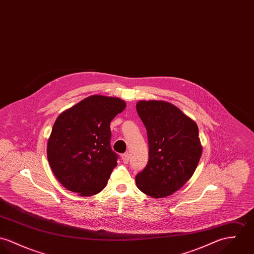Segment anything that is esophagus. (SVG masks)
<instances>
[{"mask_svg":"<svg viewBox=\"0 0 254 254\" xmlns=\"http://www.w3.org/2000/svg\"><path fill=\"white\" fill-rule=\"evenodd\" d=\"M122 160L124 162V164H127L128 163V160H129V155L128 153H125L122 155Z\"/></svg>","mask_w":254,"mask_h":254,"instance_id":"esophagus-1","label":"esophagus"}]
</instances>
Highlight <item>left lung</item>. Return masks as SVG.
Listing matches in <instances>:
<instances>
[{
    "mask_svg": "<svg viewBox=\"0 0 254 254\" xmlns=\"http://www.w3.org/2000/svg\"><path fill=\"white\" fill-rule=\"evenodd\" d=\"M136 110L149 144V161L136 175V185L150 197H168L179 190L197 169L202 152L197 124L163 100H141Z\"/></svg>",
    "mask_w": 254,
    "mask_h": 254,
    "instance_id": "left-lung-1",
    "label": "left lung"
}]
</instances>
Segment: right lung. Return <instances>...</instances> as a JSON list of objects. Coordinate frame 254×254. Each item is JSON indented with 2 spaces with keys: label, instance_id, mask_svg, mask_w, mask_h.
Returning a JSON list of instances; mask_svg holds the SVG:
<instances>
[{
  "label": "right lung",
  "instance_id": "1",
  "mask_svg": "<svg viewBox=\"0 0 254 254\" xmlns=\"http://www.w3.org/2000/svg\"><path fill=\"white\" fill-rule=\"evenodd\" d=\"M126 106L119 97L91 95L57 117L47 154L67 190L89 197L104 189L118 160L110 145V123Z\"/></svg>",
  "mask_w": 254,
  "mask_h": 254
}]
</instances>
